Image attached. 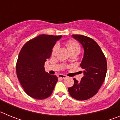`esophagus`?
I'll return each instance as SVG.
<instances>
[{
	"label": "esophagus",
	"mask_w": 120,
	"mask_h": 120,
	"mask_svg": "<svg viewBox=\"0 0 120 120\" xmlns=\"http://www.w3.org/2000/svg\"><path fill=\"white\" fill-rule=\"evenodd\" d=\"M58 77H59V78H60V79H65V78L67 77V76H65V75H62V74H59V75H58Z\"/></svg>",
	"instance_id": "34e87169"
}]
</instances>
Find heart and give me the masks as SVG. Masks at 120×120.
Here are the masks:
<instances>
[{"label": "heart", "mask_w": 120, "mask_h": 120, "mask_svg": "<svg viewBox=\"0 0 120 120\" xmlns=\"http://www.w3.org/2000/svg\"><path fill=\"white\" fill-rule=\"evenodd\" d=\"M66 45L67 46L68 50H69V51L71 53L76 52L79 54V53H80V46H79V44H78L77 42H76V41H73V40H70V41H67ZM58 48V45H57V44L54 46L53 49L52 50V54L53 55H55V53L56 52Z\"/></svg>", "instance_id": "obj_1"}]
</instances>
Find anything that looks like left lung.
Here are the masks:
<instances>
[{"mask_svg":"<svg viewBox=\"0 0 120 120\" xmlns=\"http://www.w3.org/2000/svg\"><path fill=\"white\" fill-rule=\"evenodd\" d=\"M79 41L84 50L80 67L83 77L80 82L74 79V85L68 88L69 94L78 100H85L96 94L105 79L107 62L99 45L91 38L82 35H72Z\"/></svg>","mask_w":120,"mask_h":120,"instance_id":"obj_1","label":"left lung"}]
</instances>
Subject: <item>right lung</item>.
<instances>
[{
  "mask_svg": "<svg viewBox=\"0 0 120 120\" xmlns=\"http://www.w3.org/2000/svg\"><path fill=\"white\" fill-rule=\"evenodd\" d=\"M61 37L40 35L27 41L20 52L17 75L25 93L32 98L45 99L53 91L58 77L45 72L44 65L50 57L55 44Z\"/></svg>",
  "mask_w": 120,
  "mask_h": 120,
  "instance_id": "add662e5",
  "label": "right lung"
}]
</instances>
